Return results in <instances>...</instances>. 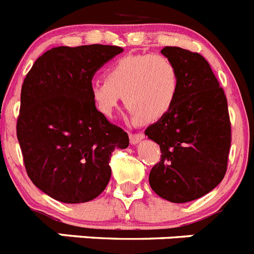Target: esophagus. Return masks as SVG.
Listing matches in <instances>:
<instances>
[{
    "mask_svg": "<svg viewBox=\"0 0 254 254\" xmlns=\"http://www.w3.org/2000/svg\"><path fill=\"white\" fill-rule=\"evenodd\" d=\"M143 138H145V136L142 133H129V141H131L132 145H137Z\"/></svg>",
    "mask_w": 254,
    "mask_h": 254,
    "instance_id": "1",
    "label": "esophagus"
}]
</instances>
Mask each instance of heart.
<instances>
[{
	"label": "heart",
	"mask_w": 254,
	"mask_h": 254,
	"mask_svg": "<svg viewBox=\"0 0 254 254\" xmlns=\"http://www.w3.org/2000/svg\"><path fill=\"white\" fill-rule=\"evenodd\" d=\"M179 73L176 64L163 55H129L116 61L107 71V80L90 87L94 107L102 116L113 117L121 102L141 123L163 118L176 103Z\"/></svg>",
	"instance_id": "heart-1"
}]
</instances>
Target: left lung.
<instances>
[{
  "label": "left lung",
  "mask_w": 254,
  "mask_h": 254,
  "mask_svg": "<svg viewBox=\"0 0 254 254\" xmlns=\"http://www.w3.org/2000/svg\"><path fill=\"white\" fill-rule=\"evenodd\" d=\"M161 53L178 69L179 90L172 109L145 131L161 151L149 182L161 198L185 203L207 194L225 176L232 141L228 102L202 56L179 47Z\"/></svg>",
  "instance_id": "1"
}]
</instances>
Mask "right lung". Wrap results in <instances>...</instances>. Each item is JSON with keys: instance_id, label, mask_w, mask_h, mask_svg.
<instances>
[{"instance_id": "add662e5", "label": "right lung", "mask_w": 254, "mask_h": 254, "mask_svg": "<svg viewBox=\"0 0 254 254\" xmlns=\"http://www.w3.org/2000/svg\"><path fill=\"white\" fill-rule=\"evenodd\" d=\"M117 46L56 47L40 56L21 87L17 140L29 178L64 203L89 202L107 187L109 159L128 134L96 111L91 80Z\"/></svg>"}]
</instances>
